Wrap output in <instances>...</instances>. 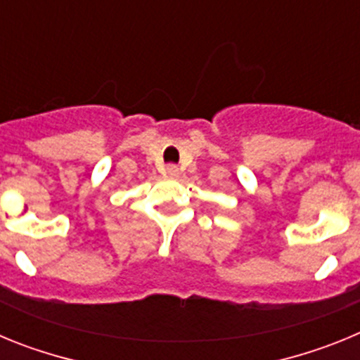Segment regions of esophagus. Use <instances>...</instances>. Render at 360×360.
<instances>
[{
    "label": "esophagus",
    "instance_id": "esophagus-1",
    "mask_svg": "<svg viewBox=\"0 0 360 360\" xmlns=\"http://www.w3.org/2000/svg\"><path fill=\"white\" fill-rule=\"evenodd\" d=\"M178 173H180V171H178V167L174 164H169L167 167H165V174H167V176L174 178V176H178Z\"/></svg>",
    "mask_w": 360,
    "mask_h": 360
}]
</instances>
